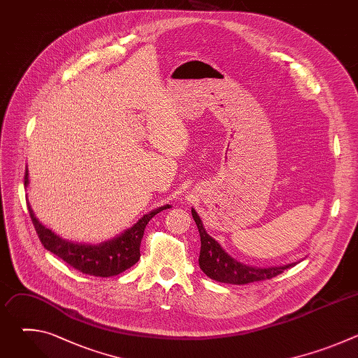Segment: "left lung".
Here are the masks:
<instances>
[{"label":"left lung","instance_id":"8db88e82","mask_svg":"<svg viewBox=\"0 0 358 358\" xmlns=\"http://www.w3.org/2000/svg\"><path fill=\"white\" fill-rule=\"evenodd\" d=\"M192 218L198 227L201 236V250H199V268L208 278L231 285H246L252 282H259L265 279H272L280 275L283 271L294 266V264H287L282 266H271V268H258L245 265L231 255L206 231L203 224L194 208H191Z\"/></svg>","mask_w":358,"mask_h":358}]
</instances>
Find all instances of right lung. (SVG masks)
Masks as SVG:
<instances>
[{
	"mask_svg": "<svg viewBox=\"0 0 358 358\" xmlns=\"http://www.w3.org/2000/svg\"><path fill=\"white\" fill-rule=\"evenodd\" d=\"M28 170L25 171V187H28ZM171 206H164L157 210H152L148 214L143 215L131 228L126 229L120 235L100 242L97 245L92 243H79L61 238L52 229L42 225L35 217L29 202L28 211L35 227V231L39 236L41 243L45 249L57 255L58 258L65 261L72 268L78 269L82 273L90 276L110 278L116 276L126 269L131 268L140 259V243L144 235L145 225L148 221L162 213L163 210L170 208Z\"/></svg>",
	"mask_w": 358,
	"mask_h": 358,
	"instance_id": "obj_1",
	"label": "right lung"
}]
</instances>
